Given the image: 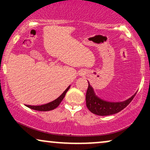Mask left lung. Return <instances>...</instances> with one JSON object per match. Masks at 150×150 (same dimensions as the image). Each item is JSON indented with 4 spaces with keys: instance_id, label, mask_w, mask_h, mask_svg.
Here are the masks:
<instances>
[{
    "instance_id": "left-lung-1",
    "label": "left lung",
    "mask_w": 150,
    "mask_h": 150,
    "mask_svg": "<svg viewBox=\"0 0 150 150\" xmlns=\"http://www.w3.org/2000/svg\"><path fill=\"white\" fill-rule=\"evenodd\" d=\"M136 93L127 100L123 101H108L98 97L94 93V89L89 84L86 93V105L89 111L94 114L102 116H109L120 112L126 107L135 97Z\"/></svg>"
}]
</instances>
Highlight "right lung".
Listing matches in <instances>:
<instances>
[{"label":"right lung","mask_w":150,"mask_h":150,"mask_svg":"<svg viewBox=\"0 0 150 150\" xmlns=\"http://www.w3.org/2000/svg\"><path fill=\"white\" fill-rule=\"evenodd\" d=\"M70 86L68 87L63 92V94L60 96L59 97L57 98L56 99H55L54 101H51V102L48 103V104L41 105V106H30V105H26L27 107L32 108V109L36 110V111H51V110L54 109L56 107H58V105L61 104L62 100L63 99V98L65 97V94L68 92V90L69 89Z\"/></svg>","instance_id":"right-lung-1"}]
</instances>
